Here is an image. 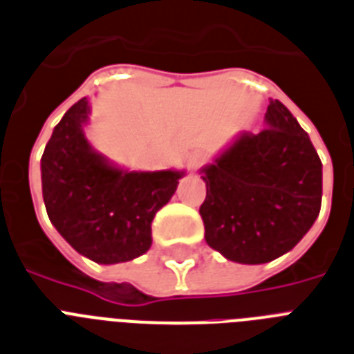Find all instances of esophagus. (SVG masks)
<instances>
[{"label": "esophagus", "mask_w": 354, "mask_h": 354, "mask_svg": "<svg viewBox=\"0 0 354 354\" xmlns=\"http://www.w3.org/2000/svg\"><path fill=\"white\" fill-rule=\"evenodd\" d=\"M205 162H207V156L203 154V152H192L191 156H189V167H191L192 171H198V169L202 167Z\"/></svg>", "instance_id": "obj_1"}]
</instances>
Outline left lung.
<instances>
[{"label":"left lung","instance_id":"obj_1","mask_svg":"<svg viewBox=\"0 0 354 354\" xmlns=\"http://www.w3.org/2000/svg\"><path fill=\"white\" fill-rule=\"evenodd\" d=\"M258 134L242 132L202 169L205 242L238 263H267L306 236L322 205V162L307 132L271 100Z\"/></svg>","mask_w":354,"mask_h":354}]
</instances>
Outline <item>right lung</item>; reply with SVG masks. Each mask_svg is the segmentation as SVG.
Instances as JSON below:
<instances>
[{"mask_svg":"<svg viewBox=\"0 0 354 354\" xmlns=\"http://www.w3.org/2000/svg\"><path fill=\"white\" fill-rule=\"evenodd\" d=\"M88 100L82 97L54 127L41 156L43 202L57 232L96 263L142 257L151 223L176 191L183 171H123L85 138Z\"/></svg>","mask_w":354,"mask_h":354,"instance_id":"1","label":"right lung"}]
</instances>
